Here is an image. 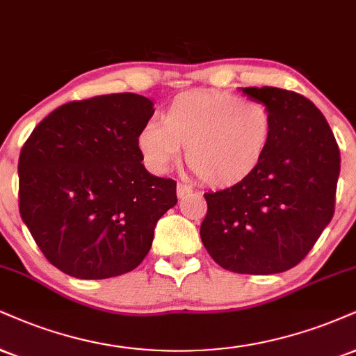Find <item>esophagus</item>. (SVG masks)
Wrapping results in <instances>:
<instances>
[{
  "instance_id": "1",
  "label": "esophagus",
  "mask_w": 356,
  "mask_h": 356,
  "mask_svg": "<svg viewBox=\"0 0 356 356\" xmlns=\"http://www.w3.org/2000/svg\"><path fill=\"white\" fill-rule=\"evenodd\" d=\"M191 192H192L191 186H187V184H177V197H179V199H182V197L191 194Z\"/></svg>"
}]
</instances>
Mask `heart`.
<instances>
[{"label": "heart", "instance_id": "b5f03b06", "mask_svg": "<svg viewBox=\"0 0 356 356\" xmlns=\"http://www.w3.org/2000/svg\"><path fill=\"white\" fill-rule=\"evenodd\" d=\"M273 118L264 102L220 89L177 94L137 134L145 164L164 172L186 147V164L212 187H234L250 179L267 157Z\"/></svg>", "mask_w": 356, "mask_h": 356}]
</instances>
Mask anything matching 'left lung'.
<instances>
[{"label":"left lung","instance_id":"8db88e82","mask_svg":"<svg viewBox=\"0 0 356 356\" xmlns=\"http://www.w3.org/2000/svg\"><path fill=\"white\" fill-rule=\"evenodd\" d=\"M273 118L260 169L238 186L204 194V247L225 270L268 275L300 264L335 212L340 151L327 119L302 94L242 88Z\"/></svg>","mask_w":356,"mask_h":356}]
</instances>
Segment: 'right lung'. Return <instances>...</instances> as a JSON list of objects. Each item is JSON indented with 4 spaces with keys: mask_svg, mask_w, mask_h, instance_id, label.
Segmentation results:
<instances>
[{
    "mask_svg": "<svg viewBox=\"0 0 356 356\" xmlns=\"http://www.w3.org/2000/svg\"><path fill=\"white\" fill-rule=\"evenodd\" d=\"M152 106L132 92L67 102L21 149V219L67 275L101 280L134 270L157 220L177 204V184L147 172L137 147Z\"/></svg>",
    "mask_w": 356,
    "mask_h": 356,
    "instance_id": "add662e5",
    "label": "right lung"
}]
</instances>
